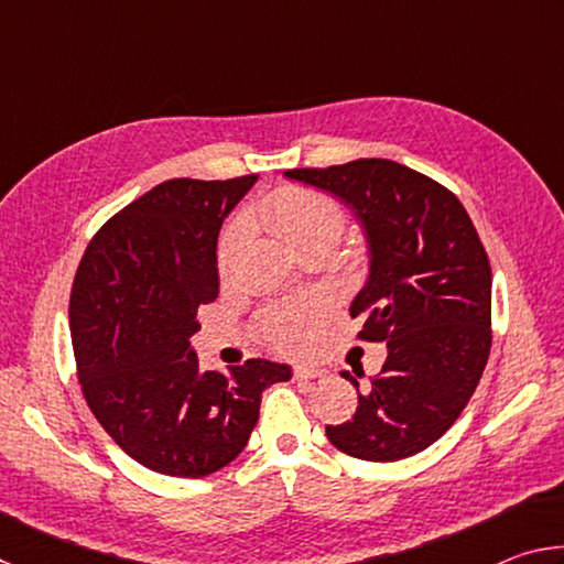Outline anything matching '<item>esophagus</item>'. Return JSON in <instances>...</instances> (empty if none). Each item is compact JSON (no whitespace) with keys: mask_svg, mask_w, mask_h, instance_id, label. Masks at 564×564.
<instances>
[{"mask_svg":"<svg viewBox=\"0 0 564 564\" xmlns=\"http://www.w3.org/2000/svg\"><path fill=\"white\" fill-rule=\"evenodd\" d=\"M323 373H326V370L318 368V366H295L293 368V378L295 380H316Z\"/></svg>","mask_w":564,"mask_h":564,"instance_id":"obj_1","label":"esophagus"}]
</instances>
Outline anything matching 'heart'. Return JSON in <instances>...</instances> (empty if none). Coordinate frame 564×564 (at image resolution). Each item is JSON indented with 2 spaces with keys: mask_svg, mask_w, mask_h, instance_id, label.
Listing matches in <instances>:
<instances>
[{
  "mask_svg": "<svg viewBox=\"0 0 564 564\" xmlns=\"http://www.w3.org/2000/svg\"><path fill=\"white\" fill-rule=\"evenodd\" d=\"M259 221L273 231L281 241L299 248L318 241L336 243L343 231V208L330 196L305 186H283L259 206ZM238 246V234L226 231L218 241L216 263L218 271L231 269ZM323 311L316 301H295L273 305L261 316L265 340L281 352H301L313 346L318 336Z\"/></svg>",
  "mask_w": 564,
  "mask_h": 564,
  "instance_id": "heart-1",
  "label": "heart"
}]
</instances>
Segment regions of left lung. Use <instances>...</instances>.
<instances>
[{
  "label": "left lung",
  "mask_w": 564,
  "mask_h": 564,
  "mask_svg": "<svg viewBox=\"0 0 564 564\" xmlns=\"http://www.w3.org/2000/svg\"><path fill=\"white\" fill-rule=\"evenodd\" d=\"M285 176L338 196L368 241V281L350 303L360 340L386 343L380 376L348 423L326 425L346 455L393 463L433 445L460 417L490 356L492 273L453 191L388 159ZM356 390L360 383L343 370Z\"/></svg>",
  "instance_id": "obj_1"
}]
</instances>
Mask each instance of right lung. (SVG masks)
Returning a JSON list of instances; mask_svg holds the SVG:
<instances>
[{"instance_id":"obj_1","label":"right lung","mask_w":564,"mask_h":564,"mask_svg":"<svg viewBox=\"0 0 564 564\" xmlns=\"http://www.w3.org/2000/svg\"><path fill=\"white\" fill-rule=\"evenodd\" d=\"M256 178L164 181L99 228L74 275L69 328L87 405L161 475L221 470L251 437L263 390L291 380L289 366L263 358L202 370L191 348L198 308L218 295V231Z\"/></svg>"}]
</instances>
